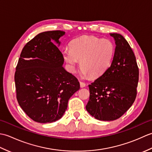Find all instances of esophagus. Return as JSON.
<instances>
[{
    "instance_id": "1",
    "label": "esophagus",
    "mask_w": 152,
    "mask_h": 152,
    "mask_svg": "<svg viewBox=\"0 0 152 152\" xmlns=\"http://www.w3.org/2000/svg\"><path fill=\"white\" fill-rule=\"evenodd\" d=\"M80 87L81 88H84V87L86 86V83L84 82H80Z\"/></svg>"
}]
</instances>
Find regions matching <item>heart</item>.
Instances as JSON below:
<instances>
[{"label":"heart","mask_w":152,"mask_h":152,"mask_svg":"<svg viewBox=\"0 0 152 152\" xmlns=\"http://www.w3.org/2000/svg\"><path fill=\"white\" fill-rule=\"evenodd\" d=\"M70 49L63 50V56L70 70L75 72L80 61L82 76L90 75L93 78L101 76L108 70L115 51L114 45L110 40L88 35L72 40Z\"/></svg>","instance_id":"obj_1"}]
</instances>
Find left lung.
<instances>
[{"label": "left lung", "instance_id": "obj_1", "mask_svg": "<svg viewBox=\"0 0 152 152\" xmlns=\"http://www.w3.org/2000/svg\"><path fill=\"white\" fill-rule=\"evenodd\" d=\"M115 48L111 65L89 85V100L86 108L101 121L117 119L133 104L137 96L138 68L129 44L120 34L110 33Z\"/></svg>", "mask_w": 152, "mask_h": 152}]
</instances>
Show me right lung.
Instances as JSON below:
<instances>
[{"mask_svg": "<svg viewBox=\"0 0 152 152\" xmlns=\"http://www.w3.org/2000/svg\"><path fill=\"white\" fill-rule=\"evenodd\" d=\"M64 34L52 31L37 34L23 48L16 66L18 103L34 121L46 124L61 119L69 99L80 89L78 79L63 66L64 57L58 47Z\"/></svg>", "mask_w": 152, "mask_h": 152, "instance_id": "1", "label": "right lung"}]
</instances>
